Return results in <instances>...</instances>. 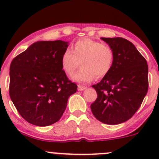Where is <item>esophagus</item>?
Returning <instances> with one entry per match:
<instances>
[{"label":"esophagus","instance_id":"1","mask_svg":"<svg viewBox=\"0 0 159 159\" xmlns=\"http://www.w3.org/2000/svg\"><path fill=\"white\" fill-rule=\"evenodd\" d=\"M86 88H87V87H84V86H81V85H78V90L79 91L84 90Z\"/></svg>","mask_w":159,"mask_h":159}]
</instances>
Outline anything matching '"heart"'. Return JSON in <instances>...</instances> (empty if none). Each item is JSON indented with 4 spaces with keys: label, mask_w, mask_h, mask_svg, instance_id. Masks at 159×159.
<instances>
[{
    "label": "heart",
    "mask_w": 159,
    "mask_h": 159,
    "mask_svg": "<svg viewBox=\"0 0 159 159\" xmlns=\"http://www.w3.org/2000/svg\"><path fill=\"white\" fill-rule=\"evenodd\" d=\"M114 59V53L109 45L90 39L78 40L72 52L66 49L61 58V64L66 73L71 75L80 62L81 68L72 75V79L79 83H88L95 77L102 78L110 72Z\"/></svg>",
    "instance_id": "b5f03b06"
}]
</instances>
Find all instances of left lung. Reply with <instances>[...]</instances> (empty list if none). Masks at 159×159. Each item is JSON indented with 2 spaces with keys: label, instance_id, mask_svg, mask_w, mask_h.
<instances>
[{
  "label": "left lung",
  "instance_id": "1",
  "mask_svg": "<svg viewBox=\"0 0 159 159\" xmlns=\"http://www.w3.org/2000/svg\"><path fill=\"white\" fill-rule=\"evenodd\" d=\"M114 53L110 72L92 87L97 98L91 104L93 114L102 123L116 125L127 121L138 110L148 90V65L129 40L104 38Z\"/></svg>",
  "mask_w": 159,
  "mask_h": 159
}]
</instances>
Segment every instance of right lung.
I'll return each mask as SVG.
<instances>
[{"label": "right lung", "instance_id": "obj_1", "mask_svg": "<svg viewBox=\"0 0 159 159\" xmlns=\"http://www.w3.org/2000/svg\"><path fill=\"white\" fill-rule=\"evenodd\" d=\"M68 42L39 41L16 56L10 67V96L28 123L47 126L61 119L77 85L67 78L61 58Z\"/></svg>", "mask_w": 159, "mask_h": 159}]
</instances>
